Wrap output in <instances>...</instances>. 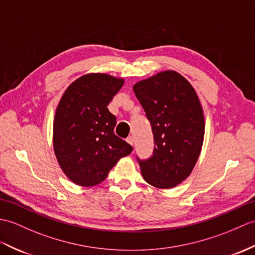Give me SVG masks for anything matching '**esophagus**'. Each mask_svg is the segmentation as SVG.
Listing matches in <instances>:
<instances>
[{"instance_id": "34e87169", "label": "esophagus", "mask_w": 255, "mask_h": 255, "mask_svg": "<svg viewBox=\"0 0 255 255\" xmlns=\"http://www.w3.org/2000/svg\"><path fill=\"white\" fill-rule=\"evenodd\" d=\"M126 141L128 142L129 144H131V145H133V142H134V139H133V137H128L127 139H126Z\"/></svg>"}]
</instances>
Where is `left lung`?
Returning a JSON list of instances; mask_svg holds the SVG:
<instances>
[{
    "label": "left lung",
    "instance_id": "1",
    "mask_svg": "<svg viewBox=\"0 0 255 255\" xmlns=\"http://www.w3.org/2000/svg\"><path fill=\"white\" fill-rule=\"evenodd\" d=\"M133 92L154 135V151L139 161L149 185L170 189L191 174L204 139V114L197 92L185 77L165 70L138 81Z\"/></svg>",
    "mask_w": 255,
    "mask_h": 255
}]
</instances>
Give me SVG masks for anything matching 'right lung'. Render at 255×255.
Segmentation results:
<instances>
[{"label": "right lung", "instance_id": "1", "mask_svg": "<svg viewBox=\"0 0 255 255\" xmlns=\"http://www.w3.org/2000/svg\"><path fill=\"white\" fill-rule=\"evenodd\" d=\"M124 81L108 74H87L72 82L60 100L53 146L60 167L76 185H99L132 151L114 133L116 117L108 109Z\"/></svg>", "mask_w": 255, "mask_h": 255}]
</instances>
